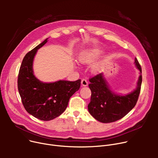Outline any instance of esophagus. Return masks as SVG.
I'll list each match as a JSON object with an SVG mask.
<instances>
[{"mask_svg":"<svg viewBox=\"0 0 158 158\" xmlns=\"http://www.w3.org/2000/svg\"><path fill=\"white\" fill-rule=\"evenodd\" d=\"M88 82L86 79H83L81 80V85H82V86H88Z\"/></svg>","mask_w":158,"mask_h":158,"instance_id":"obj_1","label":"esophagus"}]
</instances>
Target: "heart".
<instances>
[{
  "label": "heart",
  "instance_id": "obj_1",
  "mask_svg": "<svg viewBox=\"0 0 158 158\" xmlns=\"http://www.w3.org/2000/svg\"><path fill=\"white\" fill-rule=\"evenodd\" d=\"M101 51L97 48H92L82 52L79 57V60L82 63L89 64L95 61L100 56ZM95 72L99 70V66L95 65L93 68Z\"/></svg>",
  "mask_w": 158,
  "mask_h": 158
}]
</instances>
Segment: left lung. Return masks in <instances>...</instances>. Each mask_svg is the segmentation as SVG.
<instances>
[{
    "mask_svg": "<svg viewBox=\"0 0 158 158\" xmlns=\"http://www.w3.org/2000/svg\"><path fill=\"white\" fill-rule=\"evenodd\" d=\"M135 63L140 72L136 88L127 95H119L111 90L101 73L90 78L89 88L92 92L90 102L88 106L90 114L102 123H110L123 118L135 106L140 93L142 82V68L135 58Z\"/></svg>",
    "mask_w": 158,
    "mask_h": 158,
    "instance_id": "1",
    "label": "left lung"
}]
</instances>
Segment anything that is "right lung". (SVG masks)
Wrapping results in <instances>:
<instances>
[{
    "label": "right lung",
    "instance_id": "obj_1",
    "mask_svg": "<svg viewBox=\"0 0 158 158\" xmlns=\"http://www.w3.org/2000/svg\"><path fill=\"white\" fill-rule=\"evenodd\" d=\"M42 43L23 57L18 76V89L24 108L33 117L41 120H51L59 117L66 110L70 98L79 90L81 79L76 81L60 80L54 82H43L33 73L32 64L38 49Z\"/></svg>",
    "mask_w": 158,
    "mask_h": 158
}]
</instances>
